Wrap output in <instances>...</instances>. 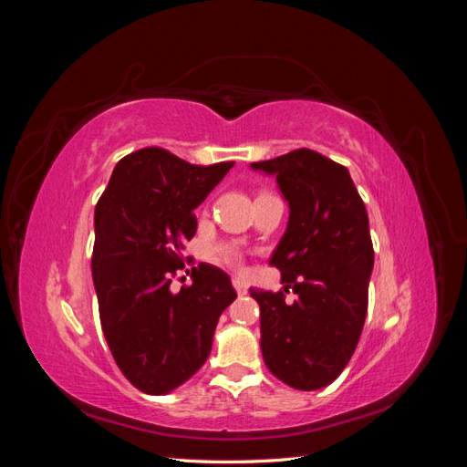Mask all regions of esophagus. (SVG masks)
I'll return each mask as SVG.
<instances>
[{"instance_id":"1","label":"esophagus","mask_w":467,"mask_h":467,"mask_svg":"<svg viewBox=\"0 0 467 467\" xmlns=\"http://www.w3.org/2000/svg\"><path fill=\"white\" fill-rule=\"evenodd\" d=\"M232 285H234V288H235V292H237V294H245V292H247V285H245V280H244V278L235 276V278L232 280Z\"/></svg>"}]
</instances>
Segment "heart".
Returning a JSON list of instances; mask_svg holds the SVG:
<instances>
[{
  "label": "heart",
  "instance_id": "heart-1",
  "mask_svg": "<svg viewBox=\"0 0 467 467\" xmlns=\"http://www.w3.org/2000/svg\"><path fill=\"white\" fill-rule=\"evenodd\" d=\"M216 255H218L222 261L230 263V265H239V263H242V255H239V251H237L235 247H232V245L218 247V249H216Z\"/></svg>",
  "mask_w": 467,
  "mask_h": 467
}]
</instances>
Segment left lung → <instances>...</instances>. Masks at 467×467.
<instances>
[{"label": "left lung", "instance_id": "1", "mask_svg": "<svg viewBox=\"0 0 467 467\" xmlns=\"http://www.w3.org/2000/svg\"><path fill=\"white\" fill-rule=\"evenodd\" d=\"M275 175L290 206L275 265L298 300L249 290L261 307V352L286 386H329L355 352L368 312L374 247L366 206L348 169L314 150L251 163Z\"/></svg>", "mask_w": 467, "mask_h": 467}]
</instances>
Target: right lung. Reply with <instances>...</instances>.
I'll list each match as a JSON object with an SVG mask.
<instances>
[{
  "label": "right lung",
  "instance_id": "add662e5",
  "mask_svg": "<svg viewBox=\"0 0 467 467\" xmlns=\"http://www.w3.org/2000/svg\"><path fill=\"white\" fill-rule=\"evenodd\" d=\"M234 161L192 165L163 148L122 158L95 206L93 285L120 372L150 395L173 391L206 362L222 312L235 300L222 268L192 266L171 292L199 206ZM189 273V271H187Z\"/></svg>",
  "mask_w": 467,
  "mask_h": 467
}]
</instances>
